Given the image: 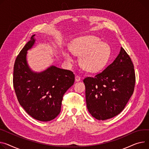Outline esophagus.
<instances>
[{
	"label": "esophagus",
	"instance_id": "obj_1",
	"mask_svg": "<svg viewBox=\"0 0 149 149\" xmlns=\"http://www.w3.org/2000/svg\"><path fill=\"white\" fill-rule=\"evenodd\" d=\"M81 80V78L79 75H76L75 76V81H80Z\"/></svg>",
	"mask_w": 149,
	"mask_h": 149
}]
</instances>
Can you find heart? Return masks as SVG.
<instances>
[{
  "label": "heart",
  "instance_id": "obj_1",
  "mask_svg": "<svg viewBox=\"0 0 149 149\" xmlns=\"http://www.w3.org/2000/svg\"><path fill=\"white\" fill-rule=\"evenodd\" d=\"M71 52L80 56V63L87 72H95L102 69L108 62L111 54L110 47L101 42L95 36H85L77 38L71 42ZM63 55L65 60L72 62L74 58L71 52L65 49Z\"/></svg>",
  "mask_w": 149,
  "mask_h": 149
}]
</instances>
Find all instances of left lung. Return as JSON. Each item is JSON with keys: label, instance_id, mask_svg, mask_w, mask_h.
Returning <instances> with one entry per match:
<instances>
[{"label": "left lung", "instance_id": "obj_1", "mask_svg": "<svg viewBox=\"0 0 149 149\" xmlns=\"http://www.w3.org/2000/svg\"><path fill=\"white\" fill-rule=\"evenodd\" d=\"M86 104L88 112L95 118H111L125 108L133 94L135 84L134 67L125 49L114 62L95 77L84 79Z\"/></svg>", "mask_w": 149, "mask_h": 149}]
</instances>
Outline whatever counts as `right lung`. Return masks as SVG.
<instances>
[{"label":"right lung","instance_id":"obj_1","mask_svg":"<svg viewBox=\"0 0 149 149\" xmlns=\"http://www.w3.org/2000/svg\"><path fill=\"white\" fill-rule=\"evenodd\" d=\"M34 36L15 59L13 85L17 100L26 113L35 119L48 122L60 113L63 95L74 84L75 75L54 66L39 73L33 72L27 63L26 55L35 42Z\"/></svg>","mask_w":149,"mask_h":149}]
</instances>
